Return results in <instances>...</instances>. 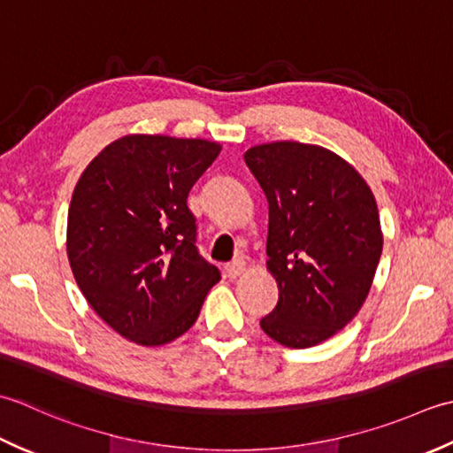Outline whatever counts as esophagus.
<instances>
[{"label": "esophagus", "mask_w": 453, "mask_h": 453, "mask_svg": "<svg viewBox=\"0 0 453 453\" xmlns=\"http://www.w3.org/2000/svg\"><path fill=\"white\" fill-rule=\"evenodd\" d=\"M244 270H246V264H244L242 257H234L233 262H230V264H226V265H225V273L228 275L230 280L238 278L240 273H244Z\"/></svg>", "instance_id": "esophagus-1"}]
</instances>
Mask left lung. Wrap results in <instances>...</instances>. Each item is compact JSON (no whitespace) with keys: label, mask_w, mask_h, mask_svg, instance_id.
I'll return each instance as SVG.
<instances>
[{"label":"left lung","mask_w":453,"mask_h":453,"mask_svg":"<svg viewBox=\"0 0 453 453\" xmlns=\"http://www.w3.org/2000/svg\"><path fill=\"white\" fill-rule=\"evenodd\" d=\"M244 162L270 205L265 267L280 289L260 326L281 346H317L372 289L383 250L375 197L352 164L319 144H257Z\"/></svg>","instance_id":"obj_1"}]
</instances>
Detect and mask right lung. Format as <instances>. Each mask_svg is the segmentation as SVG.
Instances as JSON below:
<instances>
[{"label": "right lung", "mask_w": 453, "mask_h": 453, "mask_svg": "<svg viewBox=\"0 0 453 453\" xmlns=\"http://www.w3.org/2000/svg\"><path fill=\"white\" fill-rule=\"evenodd\" d=\"M219 142L127 134L107 144L73 188L66 250L80 291L123 338L162 346L196 325L220 273L196 248L188 196Z\"/></svg>", "instance_id": "add662e5"}]
</instances>
